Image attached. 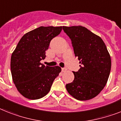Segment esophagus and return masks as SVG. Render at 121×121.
<instances>
[{"label":"esophagus","mask_w":121,"mask_h":121,"mask_svg":"<svg viewBox=\"0 0 121 121\" xmlns=\"http://www.w3.org/2000/svg\"><path fill=\"white\" fill-rule=\"evenodd\" d=\"M67 70V68H62V72H65Z\"/></svg>","instance_id":"esophagus-1"}]
</instances>
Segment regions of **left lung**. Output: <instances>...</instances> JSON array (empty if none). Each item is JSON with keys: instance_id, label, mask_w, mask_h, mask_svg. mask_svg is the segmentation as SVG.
Instances as JSON below:
<instances>
[{"instance_id": "8db88e82", "label": "left lung", "mask_w": 121, "mask_h": 121, "mask_svg": "<svg viewBox=\"0 0 121 121\" xmlns=\"http://www.w3.org/2000/svg\"><path fill=\"white\" fill-rule=\"evenodd\" d=\"M71 39L75 56L80 68L73 72L74 80L65 85L68 93L78 100L93 98L108 82L111 67V57L100 37L82 26H63Z\"/></svg>"}]
</instances>
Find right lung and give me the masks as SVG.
<instances>
[{
	"instance_id": "add662e5",
	"label": "right lung",
	"mask_w": 121,
	"mask_h": 121,
	"mask_svg": "<svg viewBox=\"0 0 121 121\" xmlns=\"http://www.w3.org/2000/svg\"><path fill=\"white\" fill-rule=\"evenodd\" d=\"M62 26H40L24 35L11 57L13 82L24 97L38 99L46 95L54 80L61 72L59 66H45L40 62L46 57L52 39Z\"/></svg>"
}]
</instances>
